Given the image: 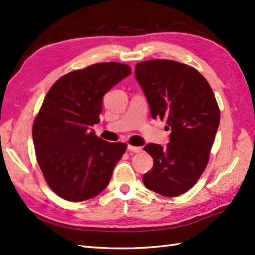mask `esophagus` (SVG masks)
I'll return each instance as SVG.
<instances>
[{
    "label": "esophagus",
    "instance_id": "1",
    "mask_svg": "<svg viewBox=\"0 0 255 255\" xmlns=\"http://www.w3.org/2000/svg\"><path fill=\"white\" fill-rule=\"evenodd\" d=\"M128 150L129 151H131V152H141L142 151V148L141 147H134V145H130L129 144L128 145Z\"/></svg>",
    "mask_w": 255,
    "mask_h": 255
}]
</instances>
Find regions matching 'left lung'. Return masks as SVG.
<instances>
[{"instance_id": "obj_1", "label": "left lung", "mask_w": 255, "mask_h": 255, "mask_svg": "<svg viewBox=\"0 0 255 255\" xmlns=\"http://www.w3.org/2000/svg\"><path fill=\"white\" fill-rule=\"evenodd\" d=\"M153 119H166L171 128L166 147L148 143L153 166L142 176L144 186L174 197L192 188L209 160L220 112L209 83L196 69L173 60H149L136 66Z\"/></svg>"}]
</instances>
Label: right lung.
Returning a JSON list of instances; mask_svg holds the SVG:
<instances>
[{
    "label": "right lung",
    "instance_id": "right-lung-1",
    "mask_svg": "<svg viewBox=\"0 0 255 255\" xmlns=\"http://www.w3.org/2000/svg\"><path fill=\"white\" fill-rule=\"evenodd\" d=\"M131 73L119 62L92 64L51 86L32 126L36 158L48 185L69 202L99 195L127 145L99 138L103 96Z\"/></svg>",
    "mask_w": 255,
    "mask_h": 255
}]
</instances>
